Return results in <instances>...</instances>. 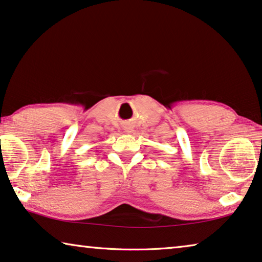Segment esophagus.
<instances>
[{
    "instance_id": "1",
    "label": "esophagus",
    "mask_w": 262,
    "mask_h": 262,
    "mask_svg": "<svg viewBox=\"0 0 262 262\" xmlns=\"http://www.w3.org/2000/svg\"><path fill=\"white\" fill-rule=\"evenodd\" d=\"M126 132H127V133H132V132H133L132 127H129V128H126Z\"/></svg>"
}]
</instances>
